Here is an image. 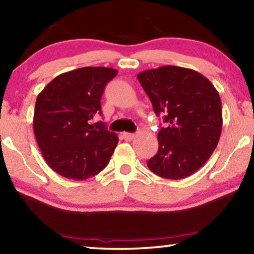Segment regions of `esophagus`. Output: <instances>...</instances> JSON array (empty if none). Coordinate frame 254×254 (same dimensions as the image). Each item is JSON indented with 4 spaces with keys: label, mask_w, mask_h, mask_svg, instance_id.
Returning <instances> with one entry per match:
<instances>
[{
    "label": "esophagus",
    "mask_w": 254,
    "mask_h": 254,
    "mask_svg": "<svg viewBox=\"0 0 254 254\" xmlns=\"http://www.w3.org/2000/svg\"><path fill=\"white\" fill-rule=\"evenodd\" d=\"M123 138L127 140V141H130V140H132L134 138V133H130V132H124L123 133Z\"/></svg>",
    "instance_id": "34e87169"
}]
</instances>
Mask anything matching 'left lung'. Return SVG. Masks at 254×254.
Here are the masks:
<instances>
[{
	"instance_id": "obj_1",
	"label": "left lung",
	"mask_w": 254,
	"mask_h": 254,
	"mask_svg": "<svg viewBox=\"0 0 254 254\" xmlns=\"http://www.w3.org/2000/svg\"><path fill=\"white\" fill-rule=\"evenodd\" d=\"M156 116L165 127L157 134L158 151L147 161L155 175L179 180L202 168L217 147L222 127L221 100L198 71L163 66L138 74Z\"/></svg>"
}]
</instances>
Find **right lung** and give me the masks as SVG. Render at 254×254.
Listing matches in <instances>:
<instances>
[{"label":"right lung","mask_w":254,"mask_h":254,"mask_svg":"<svg viewBox=\"0 0 254 254\" xmlns=\"http://www.w3.org/2000/svg\"><path fill=\"white\" fill-rule=\"evenodd\" d=\"M117 75L108 67H83L60 74L36 98L33 128L48 165L58 175L85 180L107 166L119 138L101 115L105 86Z\"/></svg>","instance_id":"obj_1"}]
</instances>
